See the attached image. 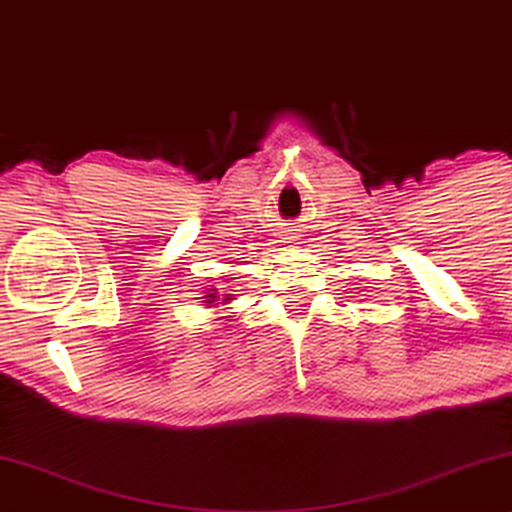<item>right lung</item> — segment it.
<instances>
[{
	"mask_svg": "<svg viewBox=\"0 0 512 512\" xmlns=\"http://www.w3.org/2000/svg\"><path fill=\"white\" fill-rule=\"evenodd\" d=\"M206 297H208V299H206L208 304H213V302H215V292H210V295H206ZM227 299H229V297H227ZM227 299H224V302H227Z\"/></svg>",
	"mask_w": 512,
	"mask_h": 512,
	"instance_id": "right-lung-1",
	"label": "right lung"
}]
</instances>
